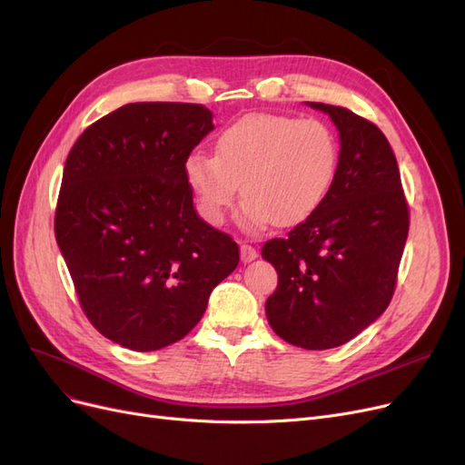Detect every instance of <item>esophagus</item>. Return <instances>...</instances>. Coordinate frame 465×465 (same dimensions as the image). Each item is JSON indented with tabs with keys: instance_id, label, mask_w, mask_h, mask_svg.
<instances>
[{
	"instance_id": "1",
	"label": "esophagus",
	"mask_w": 465,
	"mask_h": 465,
	"mask_svg": "<svg viewBox=\"0 0 465 465\" xmlns=\"http://www.w3.org/2000/svg\"><path fill=\"white\" fill-rule=\"evenodd\" d=\"M241 258H242V262L256 260L258 258V250L254 246H250V244H242L241 246Z\"/></svg>"
}]
</instances>
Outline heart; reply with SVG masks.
Returning <instances> with one entry per match:
<instances>
[{"mask_svg":"<svg viewBox=\"0 0 465 465\" xmlns=\"http://www.w3.org/2000/svg\"><path fill=\"white\" fill-rule=\"evenodd\" d=\"M340 166V142L326 122L256 114L221 132L215 157L192 153L184 173L209 223H221L238 186L248 229L267 223L292 227L314 215L328 198Z\"/></svg>","mask_w":465,"mask_h":465,"instance_id":"obj_1","label":"heart"}]
</instances>
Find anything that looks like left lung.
<instances>
[{
	"label": "left lung",
	"instance_id": "1",
	"mask_svg": "<svg viewBox=\"0 0 465 465\" xmlns=\"http://www.w3.org/2000/svg\"><path fill=\"white\" fill-rule=\"evenodd\" d=\"M340 130V166L328 198L262 256L279 281L265 301L273 331L308 351L340 347L382 314L396 291L410 207L386 135L343 106L311 103Z\"/></svg>",
	"mask_w": 465,
	"mask_h": 465
}]
</instances>
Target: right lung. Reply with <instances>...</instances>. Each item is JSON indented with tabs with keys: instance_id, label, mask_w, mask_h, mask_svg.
I'll return each mask as SVG.
<instances>
[{
	"instance_id": "add662e5",
	"label": "right lung",
	"mask_w": 465,
	"mask_h": 465,
	"mask_svg": "<svg viewBox=\"0 0 465 465\" xmlns=\"http://www.w3.org/2000/svg\"><path fill=\"white\" fill-rule=\"evenodd\" d=\"M211 120L203 104H125L67 154L55 241L83 312L122 347L180 341L241 260L232 238L198 215L184 173Z\"/></svg>"
}]
</instances>
